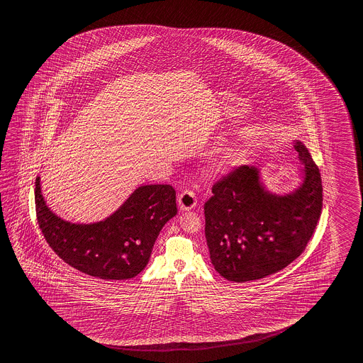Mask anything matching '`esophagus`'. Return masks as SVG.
<instances>
[{
  "instance_id": "34e87169",
  "label": "esophagus",
  "mask_w": 363,
  "mask_h": 363,
  "mask_svg": "<svg viewBox=\"0 0 363 363\" xmlns=\"http://www.w3.org/2000/svg\"><path fill=\"white\" fill-rule=\"evenodd\" d=\"M178 206L181 211H191L195 206H196V196H195V192L191 190H185V191L181 192L179 196L177 199Z\"/></svg>"
}]
</instances>
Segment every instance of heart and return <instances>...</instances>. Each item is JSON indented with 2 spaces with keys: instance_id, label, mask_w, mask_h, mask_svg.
<instances>
[{
  "instance_id": "heart-1",
  "label": "heart",
  "mask_w": 363,
  "mask_h": 363,
  "mask_svg": "<svg viewBox=\"0 0 363 363\" xmlns=\"http://www.w3.org/2000/svg\"><path fill=\"white\" fill-rule=\"evenodd\" d=\"M245 159H247V155L241 151H228L213 164V169L214 172L226 173V172L231 171L235 167L242 164L245 162Z\"/></svg>"
}]
</instances>
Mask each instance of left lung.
Listing matches in <instances>:
<instances>
[{"mask_svg":"<svg viewBox=\"0 0 363 363\" xmlns=\"http://www.w3.org/2000/svg\"><path fill=\"white\" fill-rule=\"evenodd\" d=\"M303 165L291 191H271L257 167L242 165L213 186L204 206L212 264L235 282L276 274L296 259L315 233L322 211V181L306 145L295 141Z\"/></svg>","mask_w":363,"mask_h":363,"instance_id":"obj_1","label":"left lung"}]
</instances>
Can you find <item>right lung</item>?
I'll return each mask as SVG.
<instances>
[{
    "label": "right lung",
    "mask_w": 363,
    "mask_h": 363,
    "mask_svg": "<svg viewBox=\"0 0 363 363\" xmlns=\"http://www.w3.org/2000/svg\"><path fill=\"white\" fill-rule=\"evenodd\" d=\"M37 220L48 245L65 263L104 280H127L140 274L165 223L177 214L171 185L138 186L109 217L73 223L48 208L35 179Z\"/></svg>",
    "instance_id": "right-lung-1"
}]
</instances>
